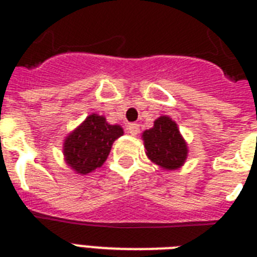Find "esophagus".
Here are the masks:
<instances>
[{"label":"esophagus","instance_id":"1","mask_svg":"<svg viewBox=\"0 0 257 257\" xmlns=\"http://www.w3.org/2000/svg\"><path fill=\"white\" fill-rule=\"evenodd\" d=\"M127 130H128V134H131L133 136H135V135H138V134H139L140 127H139V124H138V123H131V124H128Z\"/></svg>","mask_w":257,"mask_h":257}]
</instances>
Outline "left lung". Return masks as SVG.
<instances>
[{
    "mask_svg": "<svg viewBox=\"0 0 257 257\" xmlns=\"http://www.w3.org/2000/svg\"><path fill=\"white\" fill-rule=\"evenodd\" d=\"M145 153L149 160L165 170H178L188 156V147L176 122L167 115H161L154 126L143 133Z\"/></svg>",
    "mask_w": 257,
    "mask_h": 257,
    "instance_id": "8db88e82",
    "label": "left lung"
}]
</instances>
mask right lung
<instances>
[{"label":"right lung","instance_id":"add662e5","mask_svg":"<svg viewBox=\"0 0 257 257\" xmlns=\"http://www.w3.org/2000/svg\"><path fill=\"white\" fill-rule=\"evenodd\" d=\"M123 135L118 124H109L105 117L90 114L65 138L64 160L76 174L87 175L103 166L114 140Z\"/></svg>","mask_w":257,"mask_h":257}]
</instances>
